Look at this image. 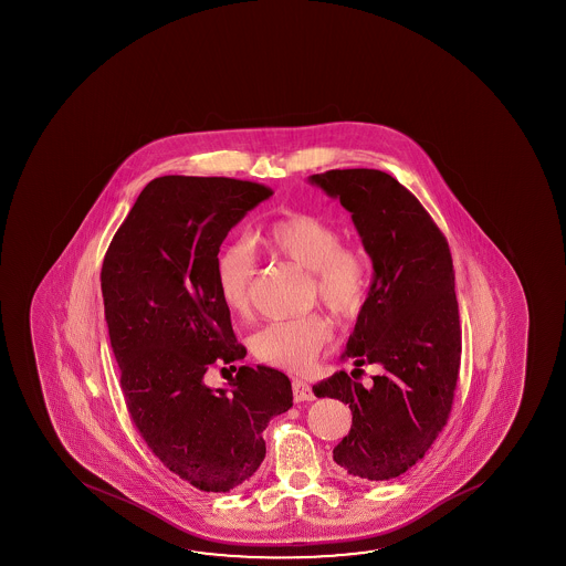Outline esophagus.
Listing matches in <instances>:
<instances>
[{"mask_svg": "<svg viewBox=\"0 0 566 566\" xmlns=\"http://www.w3.org/2000/svg\"><path fill=\"white\" fill-rule=\"evenodd\" d=\"M292 390H294V400L296 402H304V400H314V389L304 382V380H294L292 382Z\"/></svg>", "mask_w": 566, "mask_h": 566, "instance_id": "34e87169", "label": "esophagus"}]
</instances>
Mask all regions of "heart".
<instances>
[{"instance_id": "1", "label": "heart", "mask_w": 566, "mask_h": 566, "mask_svg": "<svg viewBox=\"0 0 566 566\" xmlns=\"http://www.w3.org/2000/svg\"><path fill=\"white\" fill-rule=\"evenodd\" d=\"M264 254L287 260L307 270V302L324 304L335 317L353 319L361 314L371 294V256L359 244L342 242L334 223L312 213H287L256 234ZM256 262L242 244H227L214 260L217 290L232 314L251 310ZM332 337L324 315L307 314L280 319L252 337V353L259 361L290 373L312 367L317 353Z\"/></svg>"}]
</instances>
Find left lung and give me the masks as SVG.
<instances>
[{
	"mask_svg": "<svg viewBox=\"0 0 566 566\" xmlns=\"http://www.w3.org/2000/svg\"><path fill=\"white\" fill-rule=\"evenodd\" d=\"M310 179L352 213L375 269L343 357L355 371L380 367L371 387L339 371L314 392L352 408L335 462L357 480L385 482L424 458L452 410L462 355L454 262L427 209L389 174L329 169Z\"/></svg>",
	"mask_w": 566,
	"mask_h": 566,
	"instance_id": "obj_1",
	"label": "left lung"
}]
</instances>
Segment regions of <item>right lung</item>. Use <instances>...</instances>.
I'll return each mask as SVG.
<instances>
[{
  "label": "right lung",
  "mask_w": 566,
  "mask_h": 566,
  "mask_svg": "<svg viewBox=\"0 0 566 566\" xmlns=\"http://www.w3.org/2000/svg\"><path fill=\"white\" fill-rule=\"evenodd\" d=\"M272 193L232 177H158L104 254V315L132 424L169 472L201 491L251 482L266 455L264 428L294 399L286 375L270 367L242 365L231 389L205 385L209 369L247 355L214 260L232 227Z\"/></svg>",
  "instance_id": "1"
}]
</instances>
